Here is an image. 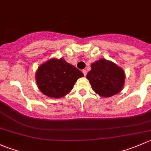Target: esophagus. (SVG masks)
<instances>
[{"mask_svg":"<svg viewBox=\"0 0 151 151\" xmlns=\"http://www.w3.org/2000/svg\"><path fill=\"white\" fill-rule=\"evenodd\" d=\"M82 72H83V75H84L85 76H86V70H83V71H82Z\"/></svg>","mask_w":151,"mask_h":151,"instance_id":"34e87169","label":"esophagus"}]
</instances>
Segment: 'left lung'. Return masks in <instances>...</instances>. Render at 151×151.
<instances>
[{
    "label": "left lung",
    "mask_w": 151,
    "mask_h": 151,
    "mask_svg": "<svg viewBox=\"0 0 151 151\" xmlns=\"http://www.w3.org/2000/svg\"><path fill=\"white\" fill-rule=\"evenodd\" d=\"M91 68L86 78L97 94L110 97L122 91L125 82V73L122 68L105 59L92 63Z\"/></svg>",
    "instance_id": "8db88e82"
}]
</instances>
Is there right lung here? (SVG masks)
<instances>
[{
  "label": "right lung",
  "mask_w": 151,
  "mask_h": 151,
  "mask_svg": "<svg viewBox=\"0 0 151 151\" xmlns=\"http://www.w3.org/2000/svg\"><path fill=\"white\" fill-rule=\"evenodd\" d=\"M83 76L81 71L64 59L53 58L40 65L35 73V80L43 94L60 98L68 94L76 81Z\"/></svg>",
  "instance_id": "obj_1"
}]
</instances>
